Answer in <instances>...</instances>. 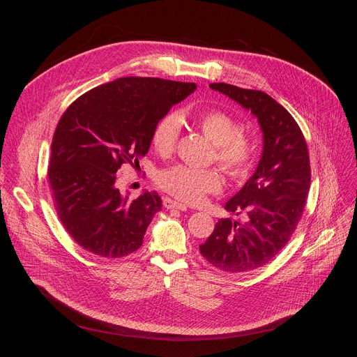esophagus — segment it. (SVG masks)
Masks as SVG:
<instances>
[{"instance_id": "1", "label": "esophagus", "mask_w": 357, "mask_h": 357, "mask_svg": "<svg viewBox=\"0 0 357 357\" xmlns=\"http://www.w3.org/2000/svg\"><path fill=\"white\" fill-rule=\"evenodd\" d=\"M162 203H164V206H165L167 209L186 211V205H183V203H179V202H176V200H174V199H171V197H168V196H164V197H162Z\"/></svg>"}]
</instances>
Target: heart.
Segmentation results:
<instances>
[{
    "label": "heart",
    "mask_w": 357,
    "mask_h": 357,
    "mask_svg": "<svg viewBox=\"0 0 357 357\" xmlns=\"http://www.w3.org/2000/svg\"><path fill=\"white\" fill-rule=\"evenodd\" d=\"M193 123L215 144V160L225 172L234 179L248 174L256 157L251 138L241 132L240 123L222 110H200L192 114ZM181 119L175 113L162 116L154 126L151 142L160 155H169L175 149ZM158 185L185 202H199L206 193H216L223 186L222 175L216 169H197L175 165L158 175Z\"/></svg>",
    "instance_id": "heart-1"
}]
</instances>
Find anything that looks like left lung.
Listing matches in <instances>:
<instances>
[{
    "instance_id": "left-lung-1",
    "label": "left lung",
    "mask_w": 357,
    "mask_h": 357,
    "mask_svg": "<svg viewBox=\"0 0 357 357\" xmlns=\"http://www.w3.org/2000/svg\"><path fill=\"white\" fill-rule=\"evenodd\" d=\"M211 89L251 112L263 132L256 171L225 205L245 220L220 219L199 245L216 268L245 273L273 260L296 229L311 185L308 146L294 117L267 93L227 83H212Z\"/></svg>"
}]
</instances>
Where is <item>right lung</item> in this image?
Here are the masks:
<instances>
[{"instance_id": "right-lung-1", "label": "right lung", "mask_w": 357, "mask_h": 357, "mask_svg": "<svg viewBox=\"0 0 357 357\" xmlns=\"http://www.w3.org/2000/svg\"><path fill=\"white\" fill-rule=\"evenodd\" d=\"M195 90V83L121 77L82 94L63 113L47 178L58 216L80 247L107 259L141 247L162 200L155 190L128 200L116 174L123 164H138L155 123Z\"/></svg>"}]
</instances>
